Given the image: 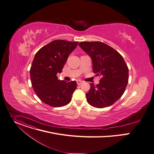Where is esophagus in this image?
<instances>
[{
	"mask_svg": "<svg viewBox=\"0 0 154 154\" xmlns=\"http://www.w3.org/2000/svg\"><path fill=\"white\" fill-rule=\"evenodd\" d=\"M77 85H79L82 84V82L81 80H77Z\"/></svg>",
	"mask_w": 154,
	"mask_h": 154,
	"instance_id": "obj_1",
	"label": "esophagus"
}]
</instances>
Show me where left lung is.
<instances>
[{
    "label": "left lung",
    "mask_w": 154,
    "mask_h": 154,
    "mask_svg": "<svg viewBox=\"0 0 154 154\" xmlns=\"http://www.w3.org/2000/svg\"><path fill=\"white\" fill-rule=\"evenodd\" d=\"M79 45L91 57L93 72L101 77L99 84H90L87 102L96 108L112 105L123 95L128 82V68L122 56L101 42H82Z\"/></svg>",
    "instance_id": "obj_1"
}]
</instances>
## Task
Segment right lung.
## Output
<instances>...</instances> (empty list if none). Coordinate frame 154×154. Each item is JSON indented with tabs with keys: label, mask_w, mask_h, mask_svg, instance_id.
Listing matches in <instances>:
<instances>
[{
	"label": "right lung",
	"mask_w": 154,
	"mask_h": 154,
	"mask_svg": "<svg viewBox=\"0 0 154 154\" xmlns=\"http://www.w3.org/2000/svg\"><path fill=\"white\" fill-rule=\"evenodd\" d=\"M77 45L78 42L55 40L35 54L30 69L32 87L44 103L58 107L71 102L76 82L58 80L57 74L62 72L69 55Z\"/></svg>",
	"instance_id": "add662e5"
}]
</instances>
